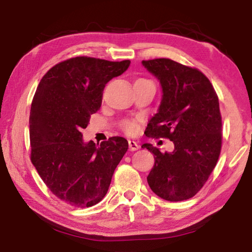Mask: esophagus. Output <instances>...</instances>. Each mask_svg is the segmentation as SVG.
<instances>
[{
  "label": "esophagus",
  "mask_w": 252,
  "mask_h": 252,
  "mask_svg": "<svg viewBox=\"0 0 252 252\" xmlns=\"http://www.w3.org/2000/svg\"><path fill=\"white\" fill-rule=\"evenodd\" d=\"M128 147H129V150L130 151H136L139 149V146H138V143L133 140H128Z\"/></svg>",
  "instance_id": "obj_1"
}]
</instances>
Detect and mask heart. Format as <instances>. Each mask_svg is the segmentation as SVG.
<instances>
[{
  "label": "heart",
  "instance_id": "1",
  "mask_svg": "<svg viewBox=\"0 0 252 252\" xmlns=\"http://www.w3.org/2000/svg\"><path fill=\"white\" fill-rule=\"evenodd\" d=\"M121 128L127 135H136L139 130V124L135 120H126L121 124Z\"/></svg>",
  "mask_w": 252,
  "mask_h": 252
}]
</instances>
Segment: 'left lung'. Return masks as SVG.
Returning <instances> with one entry per match:
<instances>
[{"label": "left lung", "instance_id": "left-lung-1", "mask_svg": "<svg viewBox=\"0 0 252 252\" xmlns=\"http://www.w3.org/2000/svg\"><path fill=\"white\" fill-rule=\"evenodd\" d=\"M160 80L163 97L146 129L147 137L166 138L173 152L145 143L155 156L147 177L149 186L167 201L192 198L217 165L222 148L219 96L202 71L169 59L142 61Z\"/></svg>", "mask_w": 252, "mask_h": 252}]
</instances>
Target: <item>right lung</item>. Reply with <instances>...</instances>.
<instances>
[{"instance_id": "obj_1", "label": "right lung", "mask_w": 252, "mask_h": 252, "mask_svg": "<svg viewBox=\"0 0 252 252\" xmlns=\"http://www.w3.org/2000/svg\"><path fill=\"white\" fill-rule=\"evenodd\" d=\"M129 64V60L70 58L50 68L35 90L29 117L30 160L51 192L71 207L100 202L127 151L125 138L111 137L96 146L84 143L81 130L100 110L105 85Z\"/></svg>"}]
</instances>
